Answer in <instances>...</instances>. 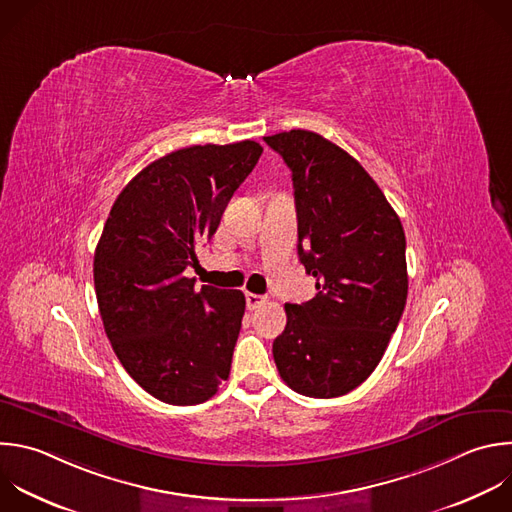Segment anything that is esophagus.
<instances>
[{
	"instance_id": "34e87169",
	"label": "esophagus",
	"mask_w": 512,
	"mask_h": 512,
	"mask_svg": "<svg viewBox=\"0 0 512 512\" xmlns=\"http://www.w3.org/2000/svg\"><path fill=\"white\" fill-rule=\"evenodd\" d=\"M245 301H247V307H249V309H257V307H261V305L267 301V297L257 295V293H247V295H245Z\"/></svg>"
}]
</instances>
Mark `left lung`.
I'll list each match as a JSON object with an SVG mask.
<instances>
[{"label": "left lung", "mask_w": 512, "mask_h": 512, "mask_svg": "<svg viewBox=\"0 0 512 512\" xmlns=\"http://www.w3.org/2000/svg\"><path fill=\"white\" fill-rule=\"evenodd\" d=\"M263 140L291 170L297 255L319 289L305 303H285L275 366L297 394L344 396L376 370L402 317L404 229L376 181L344 148L311 130Z\"/></svg>", "instance_id": "obj_1"}]
</instances>
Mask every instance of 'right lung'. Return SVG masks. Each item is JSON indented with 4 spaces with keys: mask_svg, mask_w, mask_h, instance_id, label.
Instances as JSON below:
<instances>
[{
    "mask_svg": "<svg viewBox=\"0 0 512 512\" xmlns=\"http://www.w3.org/2000/svg\"><path fill=\"white\" fill-rule=\"evenodd\" d=\"M261 152L255 140L175 150L142 168L110 209L94 253L98 309L120 364L160 402H207L229 378L245 295L197 289L185 269Z\"/></svg>",
    "mask_w": 512,
    "mask_h": 512,
    "instance_id": "add662e5",
    "label": "right lung"
}]
</instances>
